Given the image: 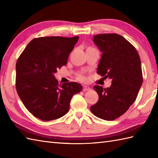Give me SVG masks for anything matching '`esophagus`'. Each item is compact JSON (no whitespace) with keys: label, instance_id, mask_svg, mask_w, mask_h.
Segmentation results:
<instances>
[{"label":"esophagus","instance_id":"esophagus-1","mask_svg":"<svg viewBox=\"0 0 158 158\" xmlns=\"http://www.w3.org/2000/svg\"><path fill=\"white\" fill-rule=\"evenodd\" d=\"M83 90L84 92H86V91H88V90H90V88L89 86H86V85H84L83 87Z\"/></svg>","mask_w":158,"mask_h":158}]
</instances>
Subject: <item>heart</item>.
<instances>
[{
	"instance_id": "obj_1",
	"label": "heart",
	"mask_w": 158,
	"mask_h": 158,
	"mask_svg": "<svg viewBox=\"0 0 158 158\" xmlns=\"http://www.w3.org/2000/svg\"><path fill=\"white\" fill-rule=\"evenodd\" d=\"M77 79L80 80V81H85V77L83 75H81V74H79V75H77Z\"/></svg>"
}]
</instances>
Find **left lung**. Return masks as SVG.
I'll return each mask as SVG.
<instances>
[{"label":"left lung","instance_id":"8db88e82","mask_svg":"<svg viewBox=\"0 0 158 158\" xmlns=\"http://www.w3.org/2000/svg\"><path fill=\"white\" fill-rule=\"evenodd\" d=\"M93 41L102 52L97 73L112 79L109 88L94 85L99 99L90 110L100 119L113 121L135 102L143 83L141 62L136 48L122 36L100 34Z\"/></svg>","mask_w":158,"mask_h":158}]
</instances>
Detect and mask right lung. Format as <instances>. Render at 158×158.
Here are the masks:
<instances>
[{"label": "right lung", "mask_w": 158, "mask_h": 158, "mask_svg": "<svg viewBox=\"0 0 158 158\" xmlns=\"http://www.w3.org/2000/svg\"><path fill=\"white\" fill-rule=\"evenodd\" d=\"M79 39L44 36L32 39L16 62L17 92L29 112L43 121L58 119L69 112L74 94L82 90L78 83H59L57 70L67 64Z\"/></svg>", "instance_id": "add662e5"}]
</instances>
